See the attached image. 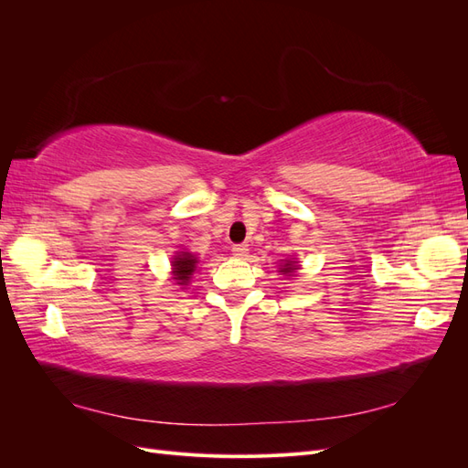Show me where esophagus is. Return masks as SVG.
<instances>
[{
	"mask_svg": "<svg viewBox=\"0 0 468 468\" xmlns=\"http://www.w3.org/2000/svg\"><path fill=\"white\" fill-rule=\"evenodd\" d=\"M248 246L246 244H236V246H232V253L236 258H246L248 256Z\"/></svg>",
	"mask_w": 468,
	"mask_h": 468,
	"instance_id": "obj_1",
	"label": "esophagus"
}]
</instances>
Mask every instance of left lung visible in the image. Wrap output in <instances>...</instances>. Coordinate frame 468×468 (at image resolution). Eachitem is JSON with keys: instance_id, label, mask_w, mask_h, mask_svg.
<instances>
[{"instance_id": "1", "label": "left lung", "mask_w": 468, "mask_h": 468, "mask_svg": "<svg viewBox=\"0 0 468 468\" xmlns=\"http://www.w3.org/2000/svg\"><path fill=\"white\" fill-rule=\"evenodd\" d=\"M294 269H296V267H294V263H292V261H287L285 265H282V269H281V271H282V273H292V271H294Z\"/></svg>"}]
</instances>
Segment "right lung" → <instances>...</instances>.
I'll return each mask as SVG.
<instances>
[{"mask_svg":"<svg viewBox=\"0 0 468 468\" xmlns=\"http://www.w3.org/2000/svg\"><path fill=\"white\" fill-rule=\"evenodd\" d=\"M195 263H197V258H193V253L181 251L179 256H176V260H174V275L179 281L177 285H187L189 277L195 271Z\"/></svg>","mask_w":468,"mask_h":468,"instance_id":"1","label":"right lung"}]
</instances>
